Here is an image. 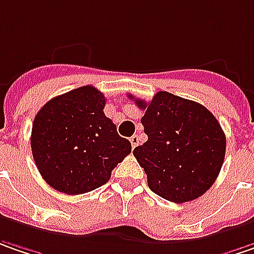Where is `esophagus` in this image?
I'll return each mask as SVG.
<instances>
[{"mask_svg": "<svg viewBox=\"0 0 254 254\" xmlns=\"http://www.w3.org/2000/svg\"><path fill=\"white\" fill-rule=\"evenodd\" d=\"M130 145H132V148H135L138 143H139V138H138V135H133V136H130Z\"/></svg>", "mask_w": 254, "mask_h": 254, "instance_id": "1", "label": "esophagus"}]
</instances>
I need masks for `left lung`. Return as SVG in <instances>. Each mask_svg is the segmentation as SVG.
Returning a JSON list of instances; mask_svg holds the SVG:
<instances>
[{
    "label": "left lung",
    "instance_id": "left-lung-1",
    "mask_svg": "<svg viewBox=\"0 0 254 254\" xmlns=\"http://www.w3.org/2000/svg\"><path fill=\"white\" fill-rule=\"evenodd\" d=\"M141 122L148 141L133 155L148 177V187L172 202L198 198L214 184L226 155V135L214 115L202 105L158 92Z\"/></svg>",
    "mask_w": 254,
    "mask_h": 254
}]
</instances>
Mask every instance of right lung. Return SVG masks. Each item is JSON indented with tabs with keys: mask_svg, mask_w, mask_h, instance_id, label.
<instances>
[{
	"mask_svg": "<svg viewBox=\"0 0 254 254\" xmlns=\"http://www.w3.org/2000/svg\"><path fill=\"white\" fill-rule=\"evenodd\" d=\"M106 99L93 86H82L49 100L36 115L31 151L38 172L54 190L84 194L106 184L112 170L130 154L103 112Z\"/></svg>",
	"mask_w": 254,
	"mask_h": 254,
	"instance_id": "1",
	"label": "right lung"
}]
</instances>
